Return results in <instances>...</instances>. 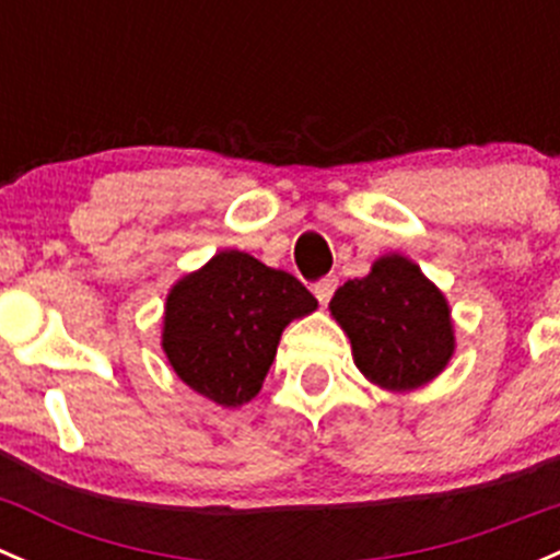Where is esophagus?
Instances as JSON below:
<instances>
[{"instance_id":"obj_1","label":"esophagus","mask_w":560,"mask_h":560,"mask_svg":"<svg viewBox=\"0 0 560 560\" xmlns=\"http://www.w3.org/2000/svg\"><path fill=\"white\" fill-rule=\"evenodd\" d=\"M335 288H337V278H324L320 282H315L313 293H315V299H318V302L326 307L331 299V293H335Z\"/></svg>"}]
</instances>
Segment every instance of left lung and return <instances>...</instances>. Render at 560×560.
<instances>
[{"label": "left lung", "instance_id": "left-lung-1", "mask_svg": "<svg viewBox=\"0 0 560 560\" xmlns=\"http://www.w3.org/2000/svg\"><path fill=\"white\" fill-rule=\"evenodd\" d=\"M329 313L351 340L359 373L386 392L430 384L455 357L444 291L400 253L375 258L370 275L337 288Z\"/></svg>", "mask_w": 560, "mask_h": 560}]
</instances>
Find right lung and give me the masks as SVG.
I'll return each instance as SVG.
<instances>
[{
    "mask_svg": "<svg viewBox=\"0 0 560 560\" xmlns=\"http://www.w3.org/2000/svg\"><path fill=\"white\" fill-rule=\"evenodd\" d=\"M315 307L293 275L250 253L220 250L171 285L160 346L192 392L240 408L261 392L282 329Z\"/></svg>",
    "mask_w": 560,
    "mask_h": 560,
    "instance_id": "obj_1",
    "label": "right lung"
}]
</instances>
